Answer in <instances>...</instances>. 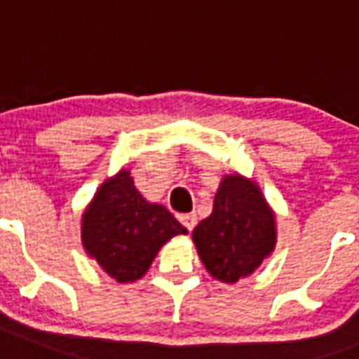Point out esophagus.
Returning a JSON list of instances; mask_svg holds the SVG:
<instances>
[{
    "label": "esophagus",
    "instance_id": "1",
    "mask_svg": "<svg viewBox=\"0 0 359 359\" xmlns=\"http://www.w3.org/2000/svg\"><path fill=\"white\" fill-rule=\"evenodd\" d=\"M179 219H180V224L184 225L188 231L194 229V227H196V224H197L196 214H182V216H179Z\"/></svg>",
    "mask_w": 359,
    "mask_h": 359
}]
</instances>
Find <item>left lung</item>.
Wrapping results in <instances>:
<instances>
[{"instance_id":"8db88e82","label":"left lung","mask_w":359,"mask_h":359,"mask_svg":"<svg viewBox=\"0 0 359 359\" xmlns=\"http://www.w3.org/2000/svg\"><path fill=\"white\" fill-rule=\"evenodd\" d=\"M191 236L210 276L224 283H236L272 253L273 214L253 182L229 175L216 194L212 214Z\"/></svg>"}]
</instances>
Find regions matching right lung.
<instances>
[{
    "label": "right lung",
    "instance_id": "add662e5",
    "mask_svg": "<svg viewBox=\"0 0 359 359\" xmlns=\"http://www.w3.org/2000/svg\"><path fill=\"white\" fill-rule=\"evenodd\" d=\"M186 227L162 205L147 203L128 171L106 180L81 219L87 253L119 283L140 279L158 250Z\"/></svg>",
    "mask_w": 359,
    "mask_h": 359
}]
</instances>
